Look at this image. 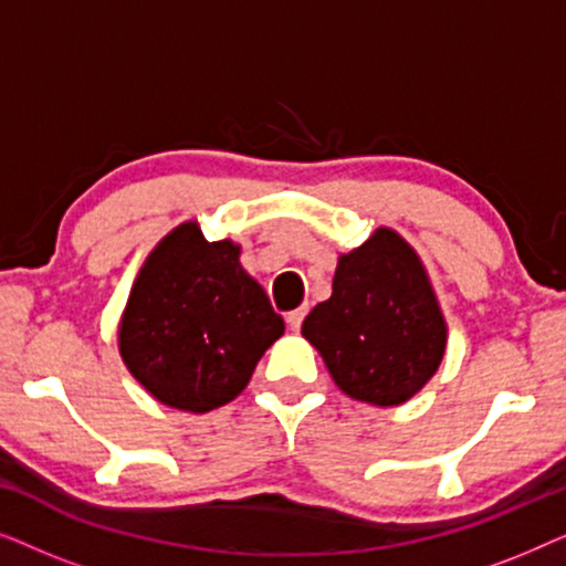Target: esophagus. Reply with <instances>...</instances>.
Here are the masks:
<instances>
[{"instance_id":"34e87169","label":"esophagus","mask_w":566,"mask_h":566,"mask_svg":"<svg viewBox=\"0 0 566 566\" xmlns=\"http://www.w3.org/2000/svg\"><path fill=\"white\" fill-rule=\"evenodd\" d=\"M304 316H306V306H301V308H296V312H289V316H285V322H289V327L293 332H298L301 329V322H304Z\"/></svg>"}]
</instances>
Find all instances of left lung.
I'll return each instance as SVG.
<instances>
[{"mask_svg": "<svg viewBox=\"0 0 566 566\" xmlns=\"http://www.w3.org/2000/svg\"><path fill=\"white\" fill-rule=\"evenodd\" d=\"M301 335L347 397L397 407L438 370L448 329L417 252L381 227L339 254L332 296L308 312Z\"/></svg>", "mask_w": 566, "mask_h": 566, "instance_id": "8db88e82", "label": "left lung"}]
</instances>
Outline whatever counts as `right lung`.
<instances>
[{"label":"right lung","mask_w":566,"mask_h":566,"mask_svg":"<svg viewBox=\"0 0 566 566\" xmlns=\"http://www.w3.org/2000/svg\"><path fill=\"white\" fill-rule=\"evenodd\" d=\"M283 316L239 265V244L208 242L196 221L154 247L118 327L120 358L161 405L211 412L242 394Z\"/></svg>","instance_id":"obj_1"}]
</instances>
